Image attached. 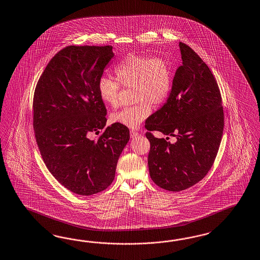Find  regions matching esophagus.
<instances>
[{
	"label": "esophagus",
	"instance_id": "34e87169",
	"mask_svg": "<svg viewBox=\"0 0 260 260\" xmlns=\"http://www.w3.org/2000/svg\"><path fill=\"white\" fill-rule=\"evenodd\" d=\"M139 135H140V134L138 133L137 131H135V130H131V131H130V137H131L132 139L137 138Z\"/></svg>",
	"mask_w": 260,
	"mask_h": 260
}]
</instances>
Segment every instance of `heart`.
<instances>
[{"label":"heart","mask_w":260,"mask_h":260,"mask_svg":"<svg viewBox=\"0 0 260 260\" xmlns=\"http://www.w3.org/2000/svg\"><path fill=\"white\" fill-rule=\"evenodd\" d=\"M116 78L102 76L97 89L102 101L109 107L119 105L120 86L134 87L132 107L122 108L111 114L110 120L129 128H137L152 113L153 106L163 105L173 88L172 66L160 56L130 55L115 67Z\"/></svg>","instance_id":"obj_1"}]
</instances>
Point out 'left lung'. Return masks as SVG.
Here are the masks:
<instances>
[{
	"label": "left lung",
	"instance_id": "obj_1",
	"mask_svg": "<svg viewBox=\"0 0 260 260\" xmlns=\"http://www.w3.org/2000/svg\"><path fill=\"white\" fill-rule=\"evenodd\" d=\"M182 65L174 74L166 104L145 122L150 141L148 166L155 185L181 191L209 172L219 151L224 113L218 83L207 64L180 42ZM152 131L177 138L174 144L157 139Z\"/></svg>",
	"mask_w": 260,
	"mask_h": 260
}]
</instances>
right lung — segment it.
I'll return each instance as SVG.
<instances>
[{"label":"right lung","mask_w":260,"mask_h":260,"mask_svg":"<svg viewBox=\"0 0 260 260\" xmlns=\"http://www.w3.org/2000/svg\"><path fill=\"white\" fill-rule=\"evenodd\" d=\"M112 46H68L48 63L35 89L33 127L48 170L72 192L105 190L130 133L106 127L107 108L97 85L113 57ZM92 133L98 134L91 139Z\"/></svg>","instance_id":"add662e5"}]
</instances>
